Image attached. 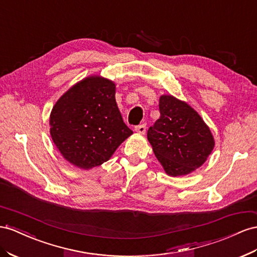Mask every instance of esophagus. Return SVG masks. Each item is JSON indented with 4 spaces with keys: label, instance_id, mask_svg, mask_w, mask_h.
<instances>
[{
    "label": "esophagus",
    "instance_id": "obj_1",
    "mask_svg": "<svg viewBox=\"0 0 257 257\" xmlns=\"http://www.w3.org/2000/svg\"><path fill=\"white\" fill-rule=\"evenodd\" d=\"M135 131L140 134H145L146 133V124L143 123V124H140V125H137L135 127Z\"/></svg>",
    "mask_w": 257,
    "mask_h": 257
}]
</instances>
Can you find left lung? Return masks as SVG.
Here are the masks:
<instances>
[{
  "instance_id": "left-lung-1",
  "label": "left lung",
  "mask_w": 257,
  "mask_h": 257,
  "mask_svg": "<svg viewBox=\"0 0 257 257\" xmlns=\"http://www.w3.org/2000/svg\"><path fill=\"white\" fill-rule=\"evenodd\" d=\"M160 117L147 132L157 159L171 176L189 174L202 165L214 148L210 128L186 102L163 95Z\"/></svg>"
}]
</instances>
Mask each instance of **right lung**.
<instances>
[{"mask_svg": "<svg viewBox=\"0 0 257 257\" xmlns=\"http://www.w3.org/2000/svg\"><path fill=\"white\" fill-rule=\"evenodd\" d=\"M114 83L91 77L62 95L51 113L53 142L67 161L92 169L109 160L133 131L123 122Z\"/></svg>", "mask_w": 257, "mask_h": 257, "instance_id": "1", "label": "right lung"}]
</instances>
